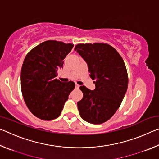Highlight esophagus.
Segmentation results:
<instances>
[{"label": "esophagus", "instance_id": "obj_1", "mask_svg": "<svg viewBox=\"0 0 159 159\" xmlns=\"http://www.w3.org/2000/svg\"><path fill=\"white\" fill-rule=\"evenodd\" d=\"M80 87V85L79 84H77V83H76V88H79Z\"/></svg>", "mask_w": 159, "mask_h": 159}]
</instances>
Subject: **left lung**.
Returning a JSON list of instances; mask_svg holds the SVG:
<instances>
[{"label": "left lung", "instance_id": "obj_1", "mask_svg": "<svg viewBox=\"0 0 159 159\" xmlns=\"http://www.w3.org/2000/svg\"><path fill=\"white\" fill-rule=\"evenodd\" d=\"M75 51L88 64L90 76L95 80V89L83 85V93L78 109L83 120L101 124L112 117L121 104L127 91L128 77L121 56L107 43L78 44Z\"/></svg>", "mask_w": 159, "mask_h": 159}]
</instances>
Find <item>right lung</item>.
<instances>
[{
	"mask_svg": "<svg viewBox=\"0 0 159 159\" xmlns=\"http://www.w3.org/2000/svg\"><path fill=\"white\" fill-rule=\"evenodd\" d=\"M71 43L46 41L34 48L24 60L21 70V89L28 109L35 116L51 120L60 116L73 81L64 83L55 79L62 68Z\"/></svg>",
	"mask_w": 159,
	"mask_h": 159,
	"instance_id": "right-lung-1",
	"label": "right lung"
}]
</instances>
